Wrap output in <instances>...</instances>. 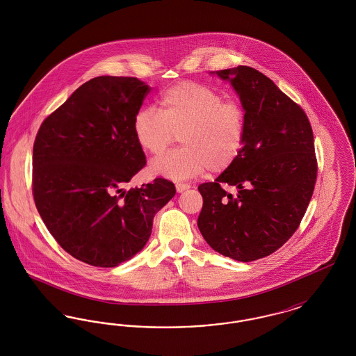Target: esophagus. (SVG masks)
I'll use <instances>...</instances> for the list:
<instances>
[{"mask_svg": "<svg viewBox=\"0 0 356 356\" xmlns=\"http://www.w3.org/2000/svg\"><path fill=\"white\" fill-rule=\"evenodd\" d=\"M191 186L189 184H186V183H176V191L179 192V193H181V192H184L186 189H189Z\"/></svg>", "mask_w": 356, "mask_h": 356, "instance_id": "esophagus-1", "label": "esophagus"}]
</instances>
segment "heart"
<instances>
[{
	"mask_svg": "<svg viewBox=\"0 0 356 356\" xmlns=\"http://www.w3.org/2000/svg\"><path fill=\"white\" fill-rule=\"evenodd\" d=\"M161 111L144 106L136 112L134 134L140 147L161 154L180 135L183 147L153 160V173L184 180L203 170L229 168L245 144L247 112L236 100L205 85L184 81L167 89Z\"/></svg>",
	"mask_w": 356,
	"mask_h": 356,
	"instance_id": "1",
	"label": "heart"
}]
</instances>
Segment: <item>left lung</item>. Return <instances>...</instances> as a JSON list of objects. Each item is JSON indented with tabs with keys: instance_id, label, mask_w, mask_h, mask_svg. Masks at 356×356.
Segmentation results:
<instances>
[{
	"instance_id": "left-lung-1",
	"label": "left lung",
	"mask_w": 356,
	"mask_h": 356,
	"mask_svg": "<svg viewBox=\"0 0 356 356\" xmlns=\"http://www.w3.org/2000/svg\"><path fill=\"white\" fill-rule=\"evenodd\" d=\"M216 73L240 96L247 136L236 161L197 188V225L216 252L254 261L277 251L300 225L318 176L314 134L302 106L261 72L240 65Z\"/></svg>"
}]
</instances>
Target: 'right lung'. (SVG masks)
I'll return each instance as SVG.
<instances>
[{"instance_id": "1", "label": "right lung", "mask_w": 356, "mask_h": 356, "mask_svg": "<svg viewBox=\"0 0 356 356\" xmlns=\"http://www.w3.org/2000/svg\"><path fill=\"white\" fill-rule=\"evenodd\" d=\"M149 86L100 76L42 121L33 145L37 211L64 251L93 267H116L143 250L154 213L176 193L163 177L125 191L147 164L134 118Z\"/></svg>"}]
</instances>
